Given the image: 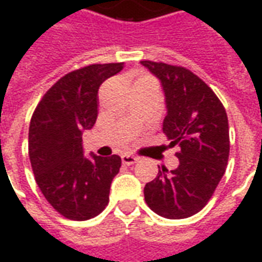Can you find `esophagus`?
I'll return each mask as SVG.
<instances>
[{
  "label": "esophagus",
  "instance_id": "1",
  "mask_svg": "<svg viewBox=\"0 0 262 262\" xmlns=\"http://www.w3.org/2000/svg\"><path fill=\"white\" fill-rule=\"evenodd\" d=\"M137 160L139 159H137L136 156H132V154H123V156H122V163L125 165L135 164Z\"/></svg>",
  "mask_w": 262,
  "mask_h": 262
}]
</instances>
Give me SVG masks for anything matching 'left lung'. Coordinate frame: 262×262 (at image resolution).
<instances>
[{
  "mask_svg": "<svg viewBox=\"0 0 262 262\" xmlns=\"http://www.w3.org/2000/svg\"><path fill=\"white\" fill-rule=\"evenodd\" d=\"M165 94L163 133L180 146V165H164L144 187L148 208L167 219H185L202 210L225 174L230 153L227 114L212 88L191 70L143 60Z\"/></svg>",
  "mask_w": 262,
  "mask_h": 262,
  "instance_id": "8db88e82",
  "label": "left lung"
}]
</instances>
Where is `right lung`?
<instances>
[{
	"mask_svg": "<svg viewBox=\"0 0 262 262\" xmlns=\"http://www.w3.org/2000/svg\"><path fill=\"white\" fill-rule=\"evenodd\" d=\"M123 63L91 64L63 75L37 103L29 125V159L43 196L70 220H88L106 208L119 156H82V130L98 116V90Z\"/></svg>",
	"mask_w": 262,
	"mask_h": 262,
	"instance_id": "1",
	"label": "right lung"
}]
</instances>
